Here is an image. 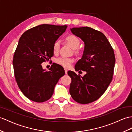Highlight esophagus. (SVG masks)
I'll list each match as a JSON object with an SVG mask.
<instances>
[{"label":"esophagus","mask_w":132,"mask_h":132,"mask_svg":"<svg viewBox=\"0 0 132 132\" xmlns=\"http://www.w3.org/2000/svg\"><path fill=\"white\" fill-rule=\"evenodd\" d=\"M65 71L66 74H67V69H65Z\"/></svg>","instance_id":"esophagus-1"}]
</instances>
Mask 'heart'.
I'll list each match as a JSON object with an SVG mask.
<instances>
[{
  "mask_svg": "<svg viewBox=\"0 0 132 132\" xmlns=\"http://www.w3.org/2000/svg\"><path fill=\"white\" fill-rule=\"evenodd\" d=\"M65 40L66 43L73 50H75L74 52L76 55H80L81 51L78 48L80 44V40L77 36L74 35L70 34L66 36L65 38ZM60 49V43L58 41L55 42L53 45V52L54 54H57L59 53ZM73 60L71 59H67V58L61 57L56 60V62L57 64L62 66L65 68H69L71 66V63Z\"/></svg>",
  "mask_w": 132,
  "mask_h": 132,
  "instance_id": "b5f03b06",
  "label": "heart"
}]
</instances>
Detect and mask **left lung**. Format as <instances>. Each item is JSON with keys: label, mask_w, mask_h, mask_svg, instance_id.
Listing matches in <instances>:
<instances>
[{"label": "left lung", "mask_w": 132, "mask_h": 132, "mask_svg": "<svg viewBox=\"0 0 132 132\" xmlns=\"http://www.w3.org/2000/svg\"><path fill=\"white\" fill-rule=\"evenodd\" d=\"M73 34L85 44L81 59L75 66L76 71H86L84 76L69 71L71 78L70 93L76 102L87 104L97 100L111 82L115 63L114 50L102 32L91 27H73Z\"/></svg>", "instance_id": "obj_1"}]
</instances>
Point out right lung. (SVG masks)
Here are the masks:
<instances>
[{
	"mask_svg": "<svg viewBox=\"0 0 132 132\" xmlns=\"http://www.w3.org/2000/svg\"><path fill=\"white\" fill-rule=\"evenodd\" d=\"M66 28V25L43 24L27 30L20 38L13 60L14 76L29 100L43 102L50 99L55 85L65 75L63 67L57 63L52 64L48 71L41 63L53 56V43Z\"/></svg>",
	"mask_w": 132,
	"mask_h": 132,
	"instance_id": "obj_1",
	"label": "right lung"
}]
</instances>
